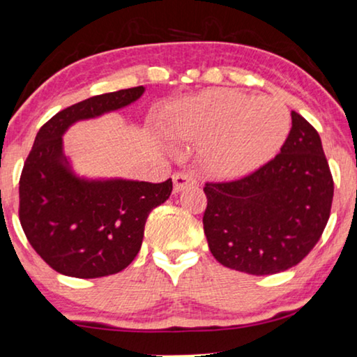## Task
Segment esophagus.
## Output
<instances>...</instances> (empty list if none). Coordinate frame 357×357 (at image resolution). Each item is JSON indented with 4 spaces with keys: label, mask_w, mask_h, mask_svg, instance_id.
Instances as JSON below:
<instances>
[{
    "label": "esophagus",
    "mask_w": 357,
    "mask_h": 357,
    "mask_svg": "<svg viewBox=\"0 0 357 357\" xmlns=\"http://www.w3.org/2000/svg\"><path fill=\"white\" fill-rule=\"evenodd\" d=\"M173 183H174V192L183 191L184 188L188 186H194L196 184V178H194L192 173H176L173 176Z\"/></svg>",
    "instance_id": "1"
}]
</instances>
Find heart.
Listing matches in <instances>:
<instances>
[{
    "mask_svg": "<svg viewBox=\"0 0 357 357\" xmlns=\"http://www.w3.org/2000/svg\"><path fill=\"white\" fill-rule=\"evenodd\" d=\"M289 129L291 114L278 99L215 88L176 104L166 130L173 140L204 142L206 163L235 173L271 158Z\"/></svg>",
    "mask_w": 357,
    "mask_h": 357,
    "instance_id": "b5f03b06",
    "label": "heart"
}]
</instances>
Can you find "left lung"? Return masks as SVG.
I'll list each match as a JSON object with an SVG mask.
<instances>
[{"label": "left lung", "instance_id": "left-lung-1", "mask_svg": "<svg viewBox=\"0 0 357 357\" xmlns=\"http://www.w3.org/2000/svg\"><path fill=\"white\" fill-rule=\"evenodd\" d=\"M281 153L245 178L207 183L204 234L218 263L253 275L301 263L325 230L333 178L318 132L296 111Z\"/></svg>", "mask_w": 357, "mask_h": 357}]
</instances>
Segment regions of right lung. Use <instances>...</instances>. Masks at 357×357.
Wrapping results in <instances>:
<instances>
[{"mask_svg": "<svg viewBox=\"0 0 357 357\" xmlns=\"http://www.w3.org/2000/svg\"><path fill=\"white\" fill-rule=\"evenodd\" d=\"M145 88L99 94L55 114L37 132L19 179V220L37 255L56 273L79 279L126 269L144 240L145 222L173 191V183L88 179L71 169L63 134L135 102Z\"/></svg>", "mask_w": 357, "mask_h": 357, "instance_id": "obj_1", "label": "right lung"}]
</instances>
